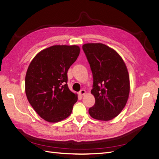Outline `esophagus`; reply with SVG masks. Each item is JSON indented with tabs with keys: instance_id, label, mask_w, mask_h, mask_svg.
<instances>
[{
	"instance_id": "obj_1",
	"label": "esophagus",
	"mask_w": 159,
	"mask_h": 159,
	"mask_svg": "<svg viewBox=\"0 0 159 159\" xmlns=\"http://www.w3.org/2000/svg\"><path fill=\"white\" fill-rule=\"evenodd\" d=\"M80 94L81 95H85L86 94V91L85 89H81L80 91Z\"/></svg>"
}]
</instances>
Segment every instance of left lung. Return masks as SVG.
<instances>
[{
  "label": "left lung",
  "mask_w": 159,
  "mask_h": 159,
  "mask_svg": "<svg viewBox=\"0 0 159 159\" xmlns=\"http://www.w3.org/2000/svg\"><path fill=\"white\" fill-rule=\"evenodd\" d=\"M92 71L95 99L89 109L90 116L99 121H110L122 111L130 92L127 68L123 58L111 48L102 43H87L82 46Z\"/></svg>",
  "instance_id": "8db88e82"
}]
</instances>
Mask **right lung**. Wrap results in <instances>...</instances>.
Masks as SVG:
<instances>
[{
	"mask_svg": "<svg viewBox=\"0 0 159 159\" xmlns=\"http://www.w3.org/2000/svg\"><path fill=\"white\" fill-rule=\"evenodd\" d=\"M80 52L77 45H54L38 52L28 66L25 78L27 99L48 122L57 123L69 117L78 101V95L67 84V73Z\"/></svg>",
	"mask_w": 159,
	"mask_h": 159,
	"instance_id": "add662e5",
	"label": "right lung"
}]
</instances>
